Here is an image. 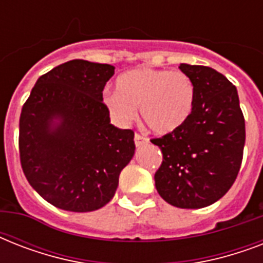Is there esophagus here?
Listing matches in <instances>:
<instances>
[{
  "label": "esophagus",
  "mask_w": 263,
  "mask_h": 263,
  "mask_svg": "<svg viewBox=\"0 0 263 263\" xmlns=\"http://www.w3.org/2000/svg\"><path fill=\"white\" fill-rule=\"evenodd\" d=\"M134 140H135L136 146H142V144L147 143L148 142L147 138L143 135H140V134H135V136H134Z\"/></svg>",
  "instance_id": "esophagus-1"
}]
</instances>
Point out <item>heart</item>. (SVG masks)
<instances>
[{
	"label": "heart",
	"instance_id": "obj_1",
	"mask_svg": "<svg viewBox=\"0 0 263 263\" xmlns=\"http://www.w3.org/2000/svg\"><path fill=\"white\" fill-rule=\"evenodd\" d=\"M195 97V84L184 72L135 68L117 78L116 92L106 94L103 101L121 123L131 121L139 107L148 129L166 135L187 124Z\"/></svg>",
	"mask_w": 263,
	"mask_h": 263
}]
</instances>
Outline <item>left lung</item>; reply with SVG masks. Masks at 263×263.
<instances>
[{
  "label": "left lung",
  "mask_w": 263,
  "mask_h": 263,
  "mask_svg": "<svg viewBox=\"0 0 263 263\" xmlns=\"http://www.w3.org/2000/svg\"><path fill=\"white\" fill-rule=\"evenodd\" d=\"M195 84V106L187 124L152 139L162 153L154 175L161 198L180 209H200L229 191L243 160L245 116L236 87L210 67L180 64Z\"/></svg>",
  "instance_id": "left-lung-1"
}]
</instances>
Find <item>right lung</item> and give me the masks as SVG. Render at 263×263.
<instances>
[{"instance_id":"obj_1","label":"right lung","mask_w":263,"mask_h":263,"mask_svg":"<svg viewBox=\"0 0 263 263\" xmlns=\"http://www.w3.org/2000/svg\"><path fill=\"white\" fill-rule=\"evenodd\" d=\"M113 73L109 64L72 60L41 76L23 105V172L55 208L84 213L105 206L134 157V131L111 125L102 101Z\"/></svg>"}]
</instances>
